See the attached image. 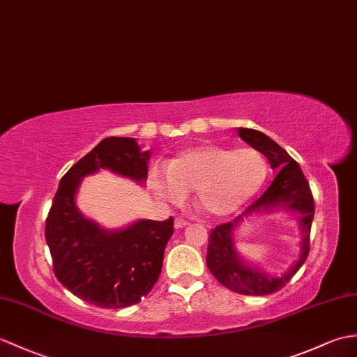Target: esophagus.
Returning <instances> with one entry per match:
<instances>
[{
	"label": "esophagus",
	"instance_id": "34e87169",
	"mask_svg": "<svg viewBox=\"0 0 357 357\" xmlns=\"http://www.w3.org/2000/svg\"><path fill=\"white\" fill-rule=\"evenodd\" d=\"M187 225H188V222H187L185 219L178 218V219L175 220V228H176V229H182V228H185Z\"/></svg>",
	"mask_w": 357,
	"mask_h": 357
}]
</instances>
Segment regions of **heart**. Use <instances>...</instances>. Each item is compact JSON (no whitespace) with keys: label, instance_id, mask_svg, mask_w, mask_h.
I'll use <instances>...</instances> for the list:
<instances>
[{"label":"heart","instance_id":"obj_1","mask_svg":"<svg viewBox=\"0 0 357 357\" xmlns=\"http://www.w3.org/2000/svg\"><path fill=\"white\" fill-rule=\"evenodd\" d=\"M268 161L255 149L197 144L179 152L167 170L153 172V185L170 201L195 190L196 205L211 218H223L250 202L268 178Z\"/></svg>","mask_w":357,"mask_h":357}]
</instances>
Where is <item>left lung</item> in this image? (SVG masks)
Here are the masks:
<instances>
[{
    "instance_id": "1",
    "label": "left lung",
    "mask_w": 357,
    "mask_h": 357,
    "mask_svg": "<svg viewBox=\"0 0 357 357\" xmlns=\"http://www.w3.org/2000/svg\"><path fill=\"white\" fill-rule=\"evenodd\" d=\"M237 130L240 138L266 156L272 169H278V175L266 192L248 206L240 216L223 225H218L211 231L206 266L219 283L229 291L254 296L271 295L284 287L307 259L314 202L309 182L303 175L301 167L283 147L260 130L246 128H238ZM278 209L297 214L303 238L301 243V257L293 266L281 276H271L239 259L234 246V229L252 213H270Z\"/></svg>"
}]
</instances>
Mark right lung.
I'll return each mask as SVG.
<instances>
[{
    "label": "right lung",
    "mask_w": 357,
    "mask_h": 357,
    "mask_svg": "<svg viewBox=\"0 0 357 357\" xmlns=\"http://www.w3.org/2000/svg\"><path fill=\"white\" fill-rule=\"evenodd\" d=\"M149 158L151 151H141L135 138L102 139L65 173L50 208L45 238L56 278L97 307H129L152 291L173 236V218L106 229L79 211L77 190L82 179L102 169L144 184Z\"/></svg>",
    "instance_id": "obj_1"
}]
</instances>
